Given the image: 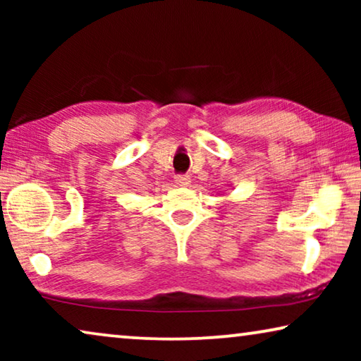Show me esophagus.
Here are the masks:
<instances>
[{
  "instance_id": "esophagus-1",
  "label": "esophagus",
  "mask_w": 361,
  "mask_h": 361,
  "mask_svg": "<svg viewBox=\"0 0 361 361\" xmlns=\"http://www.w3.org/2000/svg\"><path fill=\"white\" fill-rule=\"evenodd\" d=\"M174 180H176V184L177 185H189L190 184V176H187V174H177L176 177H174Z\"/></svg>"
}]
</instances>
